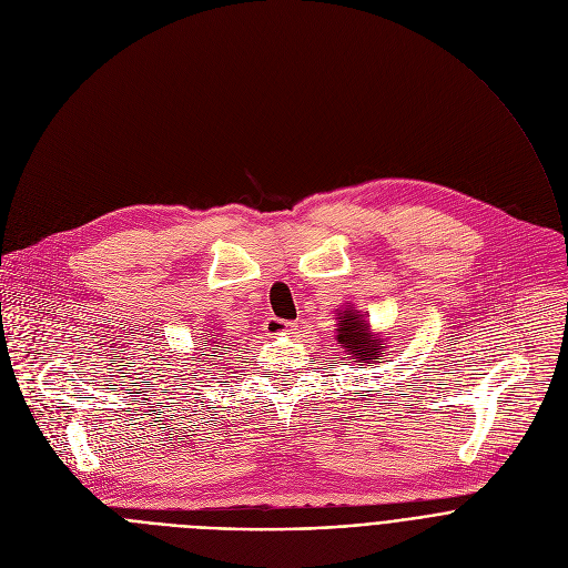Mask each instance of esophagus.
Here are the masks:
<instances>
[{"label":"esophagus","mask_w":568,"mask_h":568,"mask_svg":"<svg viewBox=\"0 0 568 568\" xmlns=\"http://www.w3.org/2000/svg\"><path fill=\"white\" fill-rule=\"evenodd\" d=\"M265 335H290L294 331V323L292 321H285V318H276V316H270L265 321Z\"/></svg>","instance_id":"obj_1"}]
</instances>
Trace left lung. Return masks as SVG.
Returning <instances> with one entry per match:
<instances>
[{
	"label": "left lung",
	"instance_id": "obj_1",
	"mask_svg": "<svg viewBox=\"0 0 568 568\" xmlns=\"http://www.w3.org/2000/svg\"><path fill=\"white\" fill-rule=\"evenodd\" d=\"M337 342L355 362H359V366L373 364V359L384 357V342L371 333V326L362 314L346 307L337 314Z\"/></svg>",
	"mask_w": 568,
	"mask_h": 568
}]
</instances>
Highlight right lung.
Listing matches in <instances>:
<instances>
[{
  "mask_svg": "<svg viewBox=\"0 0 568 568\" xmlns=\"http://www.w3.org/2000/svg\"><path fill=\"white\" fill-rule=\"evenodd\" d=\"M217 342H215V335H213V342H209V346H215ZM220 348V346H217ZM217 348H211V353H217ZM204 351V348H202ZM209 357H215V355H209Z\"/></svg>",
  "mask_w": 568,
  "mask_h": 568,
  "instance_id": "add662e5",
  "label": "right lung"
}]
</instances>
